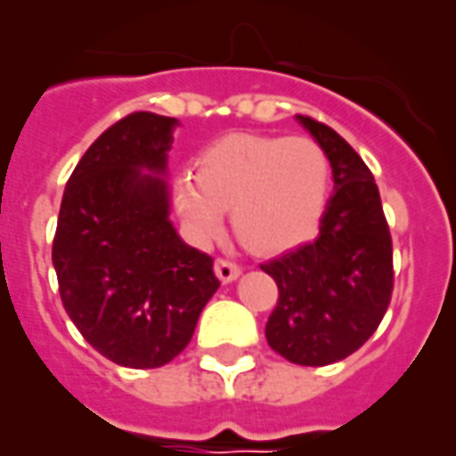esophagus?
<instances>
[{"mask_svg":"<svg viewBox=\"0 0 456 456\" xmlns=\"http://www.w3.org/2000/svg\"><path fill=\"white\" fill-rule=\"evenodd\" d=\"M215 273L222 283H232V281H237L239 273H241V268L234 264V261H229V258H217L215 261Z\"/></svg>","mask_w":456,"mask_h":456,"instance_id":"1","label":"esophagus"}]
</instances>
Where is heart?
Wrapping results in <instances>:
<instances>
[{"instance_id":"obj_1","label":"heart","mask_w":456,"mask_h":456,"mask_svg":"<svg viewBox=\"0 0 456 456\" xmlns=\"http://www.w3.org/2000/svg\"><path fill=\"white\" fill-rule=\"evenodd\" d=\"M330 159L307 136L234 134L200 153L195 175L173 180L180 219L200 241L222 234L232 209L237 237L258 254H278L310 237L325 209Z\"/></svg>"}]
</instances>
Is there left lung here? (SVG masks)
I'll return each mask as SVG.
<instances>
[{
  "mask_svg": "<svg viewBox=\"0 0 456 456\" xmlns=\"http://www.w3.org/2000/svg\"><path fill=\"white\" fill-rule=\"evenodd\" d=\"M325 149L335 192L315 241L261 264L278 286L271 349L300 366L346 359L381 325L393 293V244L371 170L322 121L296 117Z\"/></svg>",
  "mask_w": 456,
  "mask_h": 456,
  "instance_id": "1",
  "label": "left lung"
}]
</instances>
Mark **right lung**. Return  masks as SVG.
I'll list each match as a JSON object with an SVG mask.
<instances>
[{
  "instance_id": "obj_1",
  "label": "right lung",
  "mask_w": 456,
  "mask_h": 456,
  "mask_svg": "<svg viewBox=\"0 0 456 456\" xmlns=\"http://www.w3.org/2000/svg\"><path fill=\"white\" fill-rule=\"evenodd\" d=\"M175 126L153 112L112 124L75 166L58 215L65 313L97 352L129 369L173 362L219 288L212 256L188 247L168 217L163 175Z\"/></svg>"
}]
</instances>
